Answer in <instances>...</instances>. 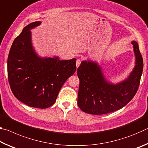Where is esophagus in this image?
Here are the masks:
<instances>
[{"label":"esophagus","instance_id":"obj_1","mask_svg":"<svg viewBox=\"0 0 148 148\" xmlns=\"http://www.w3.org/2000/svg\"><path fill=\"white\" fill-rule=\"evenodd\" d=\"M81 62H82V61L79 59H77V61H76V66H77V68L79 66L80 64H81Z\"/></svg>","mask_w":148,"mask_h":148}]
</instances>
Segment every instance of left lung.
<instances>
[{"mask_svg": "<svg viewBox=\"0 0 148 148\" xmlns=\"http://www.w3.org/2000/svg\"><path fill=\"white\" fill-rule=\"evenodd\" d=\"M136 66L126 80L117 85L105 79L101 69L91 61H82L77 68L79 79L77 105L82 111L102 115L122 108L131 101L138 89L143 71V59L136 42H132Z\"/></svg>", "mask_w": 148, "mask_h": 148, "instance_id": "1", "label": "left lung"}]
</instances>
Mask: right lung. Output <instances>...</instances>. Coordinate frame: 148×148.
Here are the masks:
<instances>
[{
	"label": "right lung",
	"mask_w": 148,
	"mask_h": 148,
	"mask_svg": "<svg viewBox=\"0 0 148 148\" xmlns=\"http://www.w3.org/2000/svg\"><path fill=\"white\" fill-rule=\"evenodd\" d=\"M35 21L25 27L12 44L8 57L9 84L15 97L27 106L47 108L56 101L60 89L76 70V59L40 58L31 44L30 30Z\"/></svg>",
	"instance_id": "1"
}]
</instances>
